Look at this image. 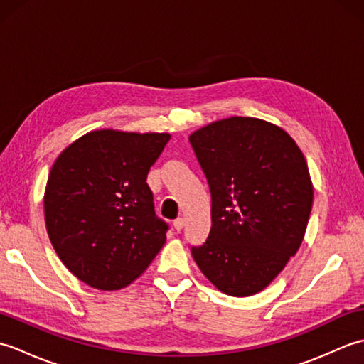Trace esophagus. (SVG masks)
Returning a JSON list of instances; mask_svg holds the SVG:
<instances>
[{"label": "esophagus", "mask_w": 364, "mask_h": 364, "mask_svg": "<svg viewBox=\"0 0 364 364\" xmlns=\"http://www.w3.org/2000/svg\"><path fill=\"white\" fill-rule=\"evenodd\" d=\"M183 227H184V220H183L181 218H178V219L173 220V228H175V231H181Z\"/></svg>", "instance_id": "esophagus-1"}]
</instances>
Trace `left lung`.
<instances>
[{
    "mask_svg": "<svg viewBox=\"0 0 364 364\" xmlns=\"http://www.w3.org/2000/svg\"><path fill=\"white\" fill-rule=\"evenodd\" d=\"M211 192V230L191 247L215 288L247 297L262 291L297 253L313 206L306 161L272 123L230 117L189 136Z\"/></svg>",
    "mask_w": 364,
    "mask_h": 364,
    "instance_id": "obj_1",
    "label": "left lung"
}]
</instances>
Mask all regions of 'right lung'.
Here are the masks:
<instances>
[{
  "label": "right lung",
  "instance_id": "obj_1",
  "mask_svg": "<svg viewBox=\"0 0 364 364\" xmlns=\"http://www.w3.org/2000/svg\"><path fill=\"white\" fill-rule=\"evenodd\" d=\"M167 133L100 129L54 161L45 189V222L58 257L92 288H125L150 266L168 223L154 213L146 175Z\"/></svg>",
  "mask_w": 364,
  "mask_h": 364
}]
</instances>
